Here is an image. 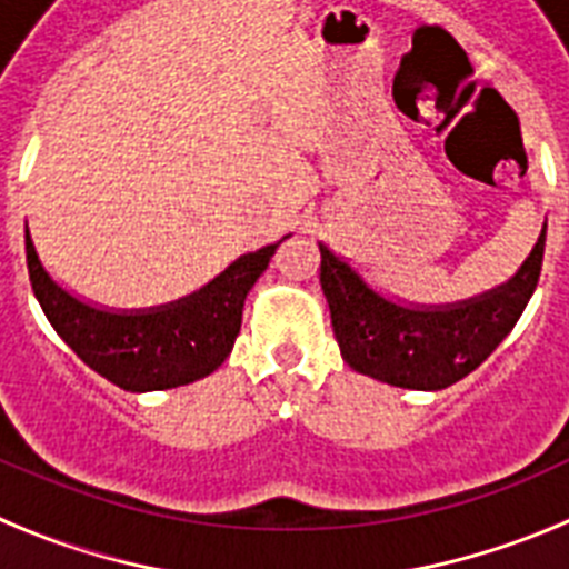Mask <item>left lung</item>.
I'll use <instances>...</instances> for the list:
<instances>
[{
	"label": "left lung",
	"mask_w": 569,
	"mask_h": 569,
	"mask_svg": "<svg viewBox=\"0 0 569 569\" xmlns=\"http://www.w3.org/2000/svg\"><path fill=\"white\" fill-rule=\"evenodd\" d=\"M545 233L547 224L510 281L476 299L430 308L387 299L361 279L350 261L319 244L321 290L328 296L341 359L356 373L407 390L456 385L501 345L525 313L539 284Z\"/></svg>",
	"instance_id": "left-lung-1"
}]
</instances>
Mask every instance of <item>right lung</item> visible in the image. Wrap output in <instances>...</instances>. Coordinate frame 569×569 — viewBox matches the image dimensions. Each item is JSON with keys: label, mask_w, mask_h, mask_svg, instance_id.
I'll return each mask as SVG.
<instances>
[{"label": "right lung", "mask_w": 569, "mask_h": 569, "mask_svg": "<svg viewBox=\"0 0 569 569\" xmlns=\"http://www.w3.org/2000/svg\"><path fill=\"white\" fill-rule=\"evenodd\" d=\"M276 244L244 253L202 290L150 310H104L57 284L24 228L28 273L44 316L64 345L99 376L130 393L170 390L204 379L233 350L241 310Z\"/></svg>", "instance_id": "add662e5"}]
</instances>
